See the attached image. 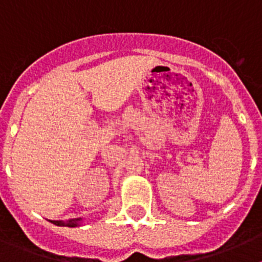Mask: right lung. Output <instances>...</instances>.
Masks as SVG:
<instances>
[{
    "mask_svg": "<svg viewBox=\"0 0 262 262\" xmlns=\"http://www.w3.org/2000/svg\"><path fill=\"white\" fill-rule=\"evenodd\" d=\"M81 221H82V217H76V219H69V221H50L51 223L56 224V226L60 227H77L80 226Z\"/></svg>",
    "mask_w": 262,
    "mask_h": 262,
    "instance_id": "1",
    "label": "right lung"
}]
</instances>
